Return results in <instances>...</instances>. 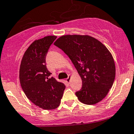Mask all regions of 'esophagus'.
Segmentation results:
<instances>
[{
	"instance_id": "esophagus-1",
	"label": "esophagus",
	"mask_w": 134,
	"mask_h": 134,
	"mask_svg": "<svg viewBox=\"0 0 134 134\" xmlns=\"http://www.w3.org/2000/svg\"><path fill=\"white\" fill-rule=\"evenodd\" d=\"M70 77H71V76H70V75H69L68 77H67V79H66V81H67V82H70Z\"/></svg>"
}]
</instances>
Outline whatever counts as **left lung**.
<instances>
[{"label":"left lung","mask_w":134,"mask_h":134,"mask_svg":"<svg viewBox=\"0 0 134 134\" xmlns=\"http://www.w3.org/2000/svg\"><path fill=\"white\" fill-rule=\"evenodd\" d=\"M54 44L69 57L82 79V88L76 92L79 100L86 104L102 100L115 77V62L107 47L87 35H65Z\"/></svg>","instance_id":"1"}]
</instances>
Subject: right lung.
Instances as JSON below:
<instances>
[{
    "label": "right lung",
    "instance_id": "1",
    "mask_svg": "<svg viewBox=\"0 0 134 134\" xmlns=\"http://www.w3.org/2000/svg\"><path fill=\"white\" fill-rule=\"evenodd\" d=\"M57 36H48L35 41L21 60L19 79L21 87L30 100L44 110H53L60 103L65 86L57 82L46 65V55Z\"/></svg>",
    "mask_w": 134,
    "mask_h": 134
}]
</instances>
